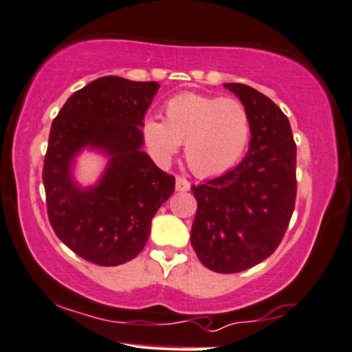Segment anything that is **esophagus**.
<instances>
[{"label": "esophagus", "mask_w": 352, "mask_h": 352, "mask_svg": "<svg viewBox=\"0 0 352 352\" xmlns=\"http://www.w3.org/2000/svg\"><path fill=\"white\" fill-rule=\"evenodd\" d=\"M175 188L177 192H187V190H190V182L187 179H184V177H177Z\"/></svg>", "instance_id": "34e87169"}]
</instances>
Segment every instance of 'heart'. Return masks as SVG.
Masks as SVG:
<instances>
[{
	"label": "heart",
	"mask_w": 352,
	"mask_h": 352,
	"mask_svg": "<svg viewBox=\"0 0 352 352\" xmlns=\"http://www.w3.org/2000/svg\"><path fill=\"white\" fill-rule=\"evenodd\" d=\"M164 111L165 121L151 116L141 128L147 151L160 165L185 144V160L197 175H218L238 162L251 139V116L234 98L182 93Z\"/></svg>",
	"instance_id": "obj_1"
}]
</instances>
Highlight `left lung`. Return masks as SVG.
Returning a JSON list of instances; mask_svg holds the SVG:
<instances>
[{
	"mask_svg": "<svg viewBox=\"0 0 352 352\" xmlns=\"http://www.w3.org/2000/svg\"><path fill=\"white\" fill-rule=\"evenodd\" d=\"M248 108V155L192 192L198 208L190 241L205 267L219 274L254 267L278 248L297 197V146L289 118L272 100L243 83H224Z\"/></svg>",
	"mask_w": 352,
	"mask_h": 352,
	"instance_id": "obj_1",
	"label": "left lung"
}]
</instances>
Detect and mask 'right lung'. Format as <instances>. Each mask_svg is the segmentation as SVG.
I'll return each instance as SVG.
<instances>
[{
  "label": "right lung",
  "mask_w": 352,
  "mask_h": 352,
  "mask_svg": "<svg viewBox=\"0 0 352 352\" xmlns=\"http://www.w3.org/2000/svg\"><path fill=\"white\" fill-rule=\"evenodd\" d=\"M157 82L101 77L75 91L52 121L42 180L49 221L57 238L96 265L124 264L142 251L151 221L173 193L175 177L142 147V120ZM85 146L104 151L105 173L80 189L71 165Z\"/></svg>",
  "instance_id": "obj_1"
}]
</instances>
